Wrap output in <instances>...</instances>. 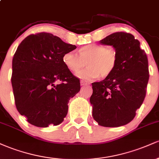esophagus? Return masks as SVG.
<instances>
[{"label": "esophagus", "mask_w": 159, "mask_h": 159, "mask_svg": "<svg viewBox=\"0 0 159 159\" xmlns=\"http://www.w3.org/2000/svg\"><path fill=\"white\" fill-rule=\"evenodd\" d=\"M90 84L88 83V82L87 81H81V86H85V85H89Z\"/></svg>", "instance_id": "34e87169"}]
</instances>
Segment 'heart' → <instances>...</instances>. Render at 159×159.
Segmentation results:
<instances>
[{
  "mask_svg": "<svg viewBox=\"0 0 159 159\" xmlns=\"http://www.w3.org/2000/svg\"><path fill=\"white\" fill-rule=\"evenodd\" d=\"M63 64L72 72H77L86 65L85 69L78 72L77 76L86 81L109 76L117 64V54L114 49L105 45L90 44L78 49V55L72 52L64 53Z\"/></svg>",
  "mask_w": 159,
  "mask_h": 159,
  "instance_id": "1",
  "label": "heart"
}]
</instances>
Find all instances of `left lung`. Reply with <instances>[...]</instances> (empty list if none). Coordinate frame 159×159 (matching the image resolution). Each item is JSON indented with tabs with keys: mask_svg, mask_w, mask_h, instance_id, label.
Here are the masks:
<instances>
[{
	"mask_svg": "<svg viewBox=\"0 0 159 159\" xmlns=\"http://www.w3.org/2000/svg\"><path fill=\"white\" fill-rule=\"evenodd\" d=\"M99 43L114 48L117 64L110 75L92 83V116L102 126H122L134 119L145 98L148 59L140 42L130 34L114 33Z\"/></svg>",
	"mask_w": 159,
	"mask_h": 159,
	"instance_id": "8db88e82",
	"label": "left lung"
}]
</instances>
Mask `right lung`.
Masks as SVG:
<instances>
[{
	"label": "right lung",
	"instance_id": "add662e5",
	"mask_svg": "<svg viewBox=\"0 0 159 159\" xmlns=\"http://www.w3.org/2000/svg\"><path fill=\"white\" fill-rule=\"evenodd\" d=\"M77 47L49 33L27 36L12 59L16 106L37 127L57 125L68 113V103L80 91L79 79L63 62L64 53Z\"/></svg>",
	"mask_w": 159,
	"mask_h": 159
}]
</instances>
